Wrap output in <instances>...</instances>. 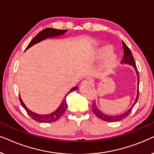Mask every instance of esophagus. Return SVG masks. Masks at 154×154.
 <instances>
[{
  "label": "esophagus",
  "mask_w": 154,
  "mask_h": 154,
  "mask_svg": "<svg viewBox=\"0 0 154 154\" xmlns=\"http://www.w3.org/2000/svg\"><path fill=\"white\" fill-rule=\"evenodd\" d=\"M90 82L88 81V80H84L83 81H82V83L81 84V86L82 88H84V87H86V86H88L90 85Z\"/></svg>",
  "instance_id": "obj_1"
}]
</instances>
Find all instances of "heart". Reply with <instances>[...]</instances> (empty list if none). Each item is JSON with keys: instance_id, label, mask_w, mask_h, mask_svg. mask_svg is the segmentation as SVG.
Returning <instances> with one entry per match:
<instances>
[{"instance_id": "b5f03b06", "label": "heart", "mask_w": 154, "mask_h": 154, "mask_svg": "<svg viewBox=\"0 0 154 154\" xmlns=\"http://www.w3.org/2000/svg\"><path fill=\"white\" fill-rule=\"evenodd\" d=\"M113 50L112 46L110 45H104L97 48L94 52V59L99 60L104 57L103 63V69L110 70L116 66L118 62V55L114 52H111Z\"/></svg>"}]
</instances>
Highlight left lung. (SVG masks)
Listing matches in <instances>:
<instances>
[{
  "label": "left lung",
  "mask_w": 154,
  "mask_h": 154,
  "mask_svg": "<svg viewBox=\"0 0 154 154\" xmlns=\"http://www.w3.org/2000/svg\"><path fill=\"white\" fill-rule=\"evenodd\" d=\"M123 50H124V55H123V60H121V63L123 64H127L129 65H131V66H133V68L135 70L136 74L137 75V97L135 99V101L132 104V106L130 107V108L128 109L127 111H125V113H122V114L120 115H116V116H111L106 114V113H103L102 111H101L100 109H98L97 106L96 102H94L93 104L92 105V110L93 112L95 113V115L98 118H100V119L103 120V121H106V122H116L119 121L121 120H123L128 116V115L130 114V112H131L132 108L134 106V104H136V102H137L138 97H139V82H140V79H139V73L137 69L135 62H134V57L132 56V54L129 48L128 47L127 45L124 43L123 41Z\"/></svg>",
  "instance_id": "left-lung-1"
}]
</instances>
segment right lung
I'll return each mask as SVG.
<instances>
[{
  "instance_id": "obj_1",
  "label": "right lung",
  "mask_w": 154,
  "mask_h": 154,
  "mask_svg": "<svg viewBox=\"0 0 154 154\" xmlns=\"http://www.w3.org/2000/svg\"><path fill=\"white\" fill-rule=\"evenodd\" d=\"M68 30H60V29H55L52 28H46L43 30H42L41 32H39L38 34L35 35L32 41H31L26 48V50H28L29 48L32 47L33 45H35L36 43H38L40 42L44 41V40L48 38H54L57 36H60V35H64L65 33ZM78 87H73L72 89H71L68 93L66 94L64 100H62V103L60 105V106L56 109L55 111L49 114H38V113L33 112L32 111L29 110V109L26 106L24 103L23 102L21 97L20 96V100L21 104H22V106L24 107L25 110L28 114L31 117V119L35 120V121L39 122V123H52V122H54L60 119V118L63 115V113L65 112V111L67 109V103H66V97L69 93H71L72 91L76 90L78 89Z\"/></svg>"
}]
</instances>
